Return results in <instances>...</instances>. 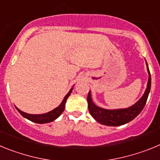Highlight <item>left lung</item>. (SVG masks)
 I'll list each match as a JSON object with an SVG mask.
<instances>
[{"mask_svg": "<svg viewBox=\"0 0 160 160\" xmlns=\"http://www.w3.org/2000/svg\"><path fill=\"white\" fill-rule=\"evenodd\" d=\"M147 66H148V63H147ZM148 71L149 74V78H148V87L145 90V93L135 105H133L129 108L119 109V110H106V109L100 108L94 105L91 99L90 92H89L88 96H87L88 109L90 114L92 115L93 118L102 125L116 127V126H121L128 123L134 119L135 117L138 116L146 105L148 94L151 90L152 78H151V73L148 69Z\"/></svg>", "mask_w": 160, "mask_h": 160, "instance_id": "1", "label": "left lung"}]
</instances>
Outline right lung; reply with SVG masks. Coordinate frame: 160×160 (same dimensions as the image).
<instances>
[{
  "instance_id": "add662e5",
  "label": "right lung",
  "mask_w": 160,
  "mask_h": 160,
  "mask_svg": "<svg viewBox=\"0 0 160 160\" xmlns=\"http://www.w3.org/2000/svg\"><path fill=\"white\" fill-rule=\"evenodd\" d=\"M73 90V88L69 91L67 94L65 96L64 99L63 101L62 102L60 105L57 107V108L53 109V111H49V112L46 113V114H27V113H25L23 111H22L21 110H19L18 108H17V110L18 111V112L20 114H22V116L25 117V118H27V119L30 120L32 122H36V123H48V122H50L53 120H55L57 118H58L60 116L62 113L63 112L65 109V105H66V100H67L68 97L71 94V91Z\"/></svg>"
}]
</instances>
